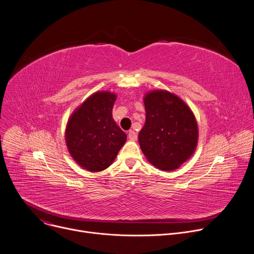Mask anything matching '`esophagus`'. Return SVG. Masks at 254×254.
<instances>
[{
    "instance_id": "34e87169",
    "label": "esophagus",
    "mask_w": 254,
    "mask_h": 254,
    "mask_svg": "<svg viewBox=\"0 0 254 254\" xmlns=\"http://www.w3.org/2000/svg\"><path fill=\"white\" fill-rule=\"evenodd\" d=\"M136 137H137V134H136L135 131H133V130H129L128 131V139L130 141H135Z\"/></svg>"
}]
</instances>
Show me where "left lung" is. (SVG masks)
<instances>
[{"label": "left lung", "mask_w": 254, "mask_h": 254, "mask_svg": "<svg viewBox=\"0 0 254 254\" xmlns=\"http://www.w3.org/2000/svg\"><path fill=\"white\" fill-rule=\"evenodd\" d=\"M146 123L139 143L148 161L157 168H178L194 153L197 124L190 108L168 91L158 90L144 98Z\"/></svg>", "instance_id": "1"}]
</instances>
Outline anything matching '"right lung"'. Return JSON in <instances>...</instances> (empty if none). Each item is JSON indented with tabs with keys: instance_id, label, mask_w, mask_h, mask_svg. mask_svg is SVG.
<instances>
[{
	"instance_id": "obj_1",
	"label": "right lung",
	"mask_w": 254,
	"mask_h": 254,
	"mask_svg": "<svg viewBox=\"0 0 254 254\" xmlns=\"http://www.w3.org/2000/svg\"><path fill=\"white\" fill-rule=\"evenodd\" d=\"M117 96L110 92L91 95L67 122L65 143L76 162L91 172L109 167L127 141L112 119Z\"/></svg>"
}]
</instances>
